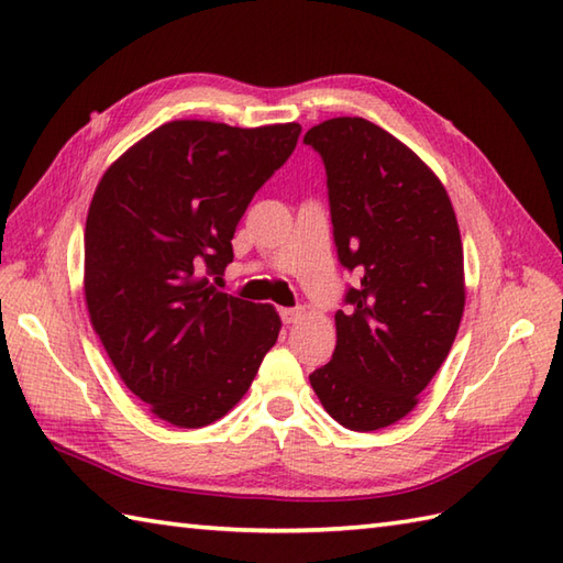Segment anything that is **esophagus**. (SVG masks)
<instances>
[{"label":"esophagus","mask_w":563,"mask_h":563,"mask_svg":"<svg viewBox=\"0 0 563 563\" xmlns=\"http://www.w3.org/2000/svg\"><path fill=\"white\" fill-rule=\"evenodd\" d=\"M280 319L285 321V324H297V321L302 319V309L300 307H283Z\"/></svg>","instance_id":"obj_1"}]
</instances>
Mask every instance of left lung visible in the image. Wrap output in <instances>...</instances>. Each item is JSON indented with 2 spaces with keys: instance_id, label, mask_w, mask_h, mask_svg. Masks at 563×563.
<instances>
[{
  "instance_id": "1",
  "label": "left lung",
  "mask_w": 563,
  "mask_h": 563,
  "mask_svg": "<svg viewBox=\"0 0 563 563\" xmlns=\"http://www.w3.org/2000/svg\"><path fill=\"white\" fill-rule=\"evenodd\" d=\"M327 169L339 261L361 271L336 312L331 363L309 375L331 418L367 433L413 411L464 312L457 218L433 169L365 118L307 130Z\"/></svg>"
}]
</instances>
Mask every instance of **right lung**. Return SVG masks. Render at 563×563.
I'll return each mask as SVG.
<instances>
[{
	"label": "right lung",
	"mask_w": 563,
	"mask_h": 563,
	"mask_svg": "<svg viewBox=\"0 0 563 563\" xmlns=\"http://www.w3.org/2000/svg\"><path fill=\"white\" fill-rule=\"evenodd\" d=\"M300 123L172 121L123 152L93 190L84 300L118 375L162 421L232 411L280 333L273 305L212 285L256 190L288 162Z\"/></svg>",
	"instance_id": "obj_1"
}]
</instances>
